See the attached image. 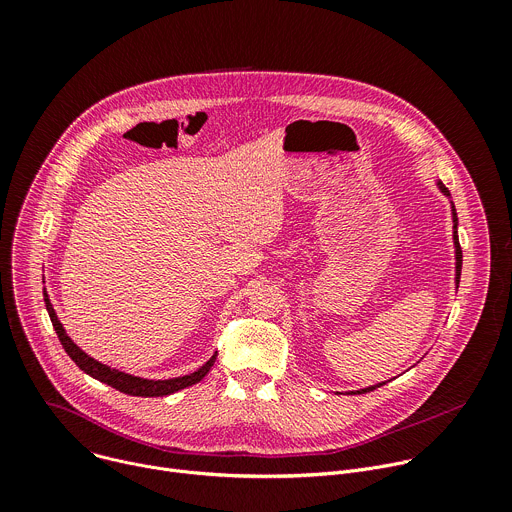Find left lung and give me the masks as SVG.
<instances>
[{
  "mask_svg": "<svg viewBox=\"0 0 512 512\" xmlns=\"http://www.w3.org/2000/svg\"><path fill=\"white\" fill-rule=\"evenodd\" d=\"M437 186H440V190L446 194V196H450V190L442 184V182H437ZM452 214H454V247H456V285L460 283V273H462V249H460V241H458V218H456V208H454V204H452ZM381 385H385V383H379V385H373V387H367V389H360V391H356V395H362V393H369V391H375L377 387H381ZM354 393V391H352Z\"/></svg>",
  "mask_w": 512,
  "mask_h": 512,
  "instance_id": "obj_1",
  "label": "left lung"
}]
</instances>
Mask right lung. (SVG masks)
Wrapping results in <instances>:
<instances>
[{"label": "right lung", "mask_w": 512, "mask_h": 512, "mask_svg": "<svg viewBox=\"0 0 512 512\" xmlns=\"http://www.w3.org/2000/svg\"><path fill=\"white\" fill-rule=\"evenodd\" d=\"M44 302H46V310H48V316L52 320V326L58 334V340L62 344V348L66 350V354L75 360L77 367L87 373L89 377L125 393V395H133V397H164V395H172L180 389H186V387H192L196 385L198 381H202L208 371L212 369V364L216 360V354L210 356L208 362H204L202 367L190 375H184V377H176V379H166V381H152V379H141V377H133V375H127V373H121L117 369H111L107 367V364L95 360L93 356H89L87 352H83L75 342L70 340V336H66V330L62 328L50 300H48V294L44 291Z\"/></svg>", "instance_id": "add662e5"}]
</instances>
